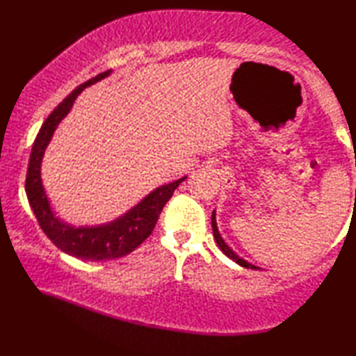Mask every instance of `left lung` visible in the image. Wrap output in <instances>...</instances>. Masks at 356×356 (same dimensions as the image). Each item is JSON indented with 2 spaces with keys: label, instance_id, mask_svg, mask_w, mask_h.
Wrapping results in <instances>:
<instances>
[{
  "label": "left lung",
  "instance_id": "left-lung-1",
  "mask_svg": "<svg viewBox=\"0 0 356 356\" xmlns=\"http://www.w3.org/2000/svg\"><path fill=\"white\" fill-rule=\"evenodd\" d=\"M211 225H213V232H214V239H216V242H217V245L220 247V250L227 254L228 258H232L233 261H236V263L238 264H241L242 267H247V269H259V267H257V266H253V264H250V263H247V261H244L242 258H239L238 254H236L232 248H229L227 244H225V241L222 239V236H220V233H219V229H217V223H216V213H213V216H211Z\"/></svg>",
  "mask_w": 356,
  "mask_h": 356
}]
</instances>
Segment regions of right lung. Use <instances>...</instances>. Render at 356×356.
I'll list each match as a JSON object with an SVG mask.
<instances>
[{"instance_id": "1", "label": "right lung", "mask_w": 356, "mask_h": 356, "mask_svg": "<svg viewBox=\"0 0 356 356\" xmlns=\"http://www.w3.org/2000/svg\"><path fill=\"white\" fill-rule=\"evenodd\" d=\"M109 70L97 74L95 78L86 81L84 84L78 86L70 95H67L62 102L56 106L51 114L43 122L42 128L37 134L35 140L31 149L26 181H24V189H26L28 202L34 211V216L42 232L47 234V238L53 244L60 248L72 257L84 261H106L124 257V254L136 250L149 234L153 233L156 222L159 219V214L165 203L170 200L175 189L184 181V178L173 181L170 184L161 186L153 191L148 197L137 204L136 208L128 211L127 214L122 216L111 223L99 227H83L73 228L62 223L58 217H54L49 208L48 198L45 195L40 178V164L45 148L53 137V133L59 122L64 118L68 111L72 109L74 99L84 90V87L90 86L95 81L108 76Z\"/></svg>"}]
</instances>
